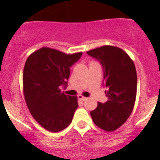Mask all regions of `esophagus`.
I'll list each match as a JSON object with an SVG mask.
<instances>
[{"label": "esophagus", "mask_w": 160, "mask_h": 160, "mask_svg": "<svg viewBox=\"0 0 160 160\" xmlns=\"http://www.w3.org/2000/svg\"><path fill=\"white\" fill-rule=\"evenodd\" d=\"M78 98L81 101H86V100H87V98H86V97H83V95H78Z\"/></svg>", "instance_id": "obj_1"}]
</instances>
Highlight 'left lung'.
<instances>
[{
	"label": "left lung",
	"instance_id": "left-lung-1",
	"mask_svg": "<svg viewBox=\"0 0 160 160\" xmlns=\"http://www.w3.org/2000/svg\"><path fill=\"white\" fill-rule=\"evenodd\" d=\"M87 53L102 66L108 98L105 103L98 102L91 116L98 127L113 132L126 122L133 110L137 86L135 65L127 53L116 46H103Z\"/></svg>",
	"mask_w": 160,
	"mask_h": 160
}]
</instances>
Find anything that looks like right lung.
Listing matches in <instances>:
<instances>
[{
    "mask_svg": "<svg viewBox=\"0 0 160 160\" xmlns=\"http://www.w3.org/2000/svg\"><path fill=\"white\" fill-rule=\"evenodd\" d=\"M82 52L66 54L42 47L28 58L23 68V95L31 115L42 127L56 132L68 127L78 107L77 96L62 92L66 87L70 67Z\"/></svg>",
    "mask_w": 160,
    "mask_h": 160,
    "instance_id": "obj_1",
    "label": "right lung"
}]
</instances>
